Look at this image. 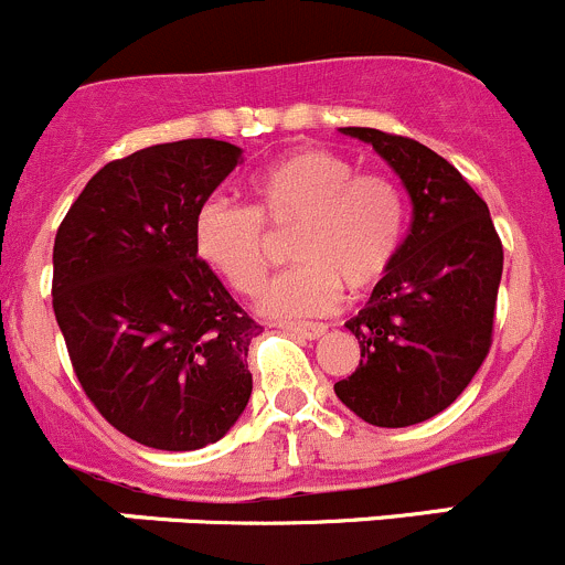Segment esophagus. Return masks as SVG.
<instances>
[{"instance_id":"obj_1","label":"esophagus","mask_w":565,"mask_h":565,"mask_svg":"<svg viewBox=\"0 0 565 565\" xmlns=\"http://www.w3.org/2000/svg\"><path fill=\"white\" fill-rule=\"evenodd\" d=\"M278 328L287 330V333L300 335V339H319V335L328 330V324L322 322H278Z\"/></svg>"}]
</instances>
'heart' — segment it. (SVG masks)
<instances>
[{
    "mask_svg": "<svg viewBox=\"0 0 565 565\" xmlns=\"http://www.w3.org/2000/svg\"><path fill=\"white\" fill-rule=\"evenodd\" d=\"M254 207L210 199L199 207L196 254L235 292L256 295L270 273V235H292L298 267L262 295L273 317L324 315L341 298L363 295L391 273L404 237L407 204L388 174L358 172L335 152L303 147L250 180Z\"/></svg>",
    "mask_w": 565,
    "mask_h": 565,
    "instance_id": "heart-1",
    "label": "heart"
}]
</instances>
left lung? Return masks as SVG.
I'll list each match as a JSON object with an SVG mask.
<instances>
[{"label": "left lung", "mask_w": 565, "mask_h": 565, "mask_svg": "<svg viewBox=\"0 0 565 565\" xmlns=\"http://www.w3.org/2000/svg\"><path fill=\"white\" fill-rule=\"evenodd\" d=\"M341 130L402 177L413 224L388 276L347 322L361 363L333 391L366 424L402 429L457 402L489 355L503 243L487 202L435 150L377 128Z\"/></svg>", "instance_id": "8db88e82"}]
</instances>
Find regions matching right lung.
Wrapping results in <instances>:
<instances>
[{"label":"right lung","instance_id":"1","mask_svg":"<svg viewBox=\"0 0 565 565\" xmlns=\"http://www.w3.org/2000/svg\"><path fill=\"white\" fill-rule=\"evenodd\" d=\"M241 161L218 139L152 145L106 163L62 218L51 303L89 402L130 440L196 451L250 398L262 333L196 256L199 207Z\"/></svg>","mask_w":565,"mask_h":565}]
</instances>
